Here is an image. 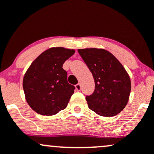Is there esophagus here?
Masks as SVG:
<instances>
[{
	"label": "esophagus",
	"mask_w": 154,
	"mask_h": 154,
	"mask_svg": "<svg viewBox=\"0 0 154 154\" xmlns=\"http://www.w3.org/2000/svg\"><path fill=\"white\" fill-rule=\"evenodd\" d=\"M75 88H76V90H77V91H80V90H81V85H80V84H79V83H78V84L76 85Z\"/></svg>",
	"instance_id": "34e87169"
}]
</instances>
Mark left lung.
<instances>
[{
    "label": "left lung",
    "instance_id": "1",
    "mask_svg": "<svg viewBox=\"0 0 154 154\" xmlns=\"http://www.w3.org/2000/svg\"><path fill=\"white\" fill-rule=\"evenodd\" d=\"M78 53L95 81L94 91L85 97L89 109L106 117L118 114L128 103L131 91L125 69L114 55L104 49H79Z\"/></svg>",
    "mask_w": 154,
    "mask_h": 154
}]
</instances>
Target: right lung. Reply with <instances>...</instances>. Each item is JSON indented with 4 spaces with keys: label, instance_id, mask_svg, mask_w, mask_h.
I'll return each instance as SVG.
<instances>
[{
    "label": "right lung",
    "instance_id": "obj_1",
    "mask_svg": "<svg viewBox=\"0 0 154 154\" xmlns=\"http://www.w3.org/2000/svg\"><path fill=\"white\" fill-rule=\"evenodd\" d=\"M75 54L73 49L51 48L32 63L23 79L28 104L41 115L52 116L66 109L75 87L67 82L63 63Z\"/></svg>",
    "mask_w": 154,
    "mask_h": 154
}]
</instances>
